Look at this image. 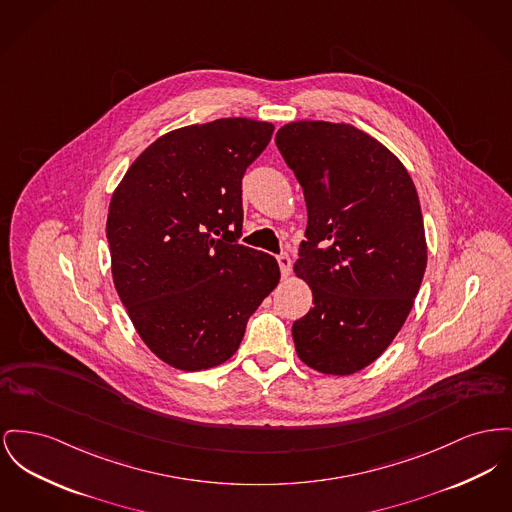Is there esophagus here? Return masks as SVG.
<instances>
[{
    "mask_svg": "<svg viewBox=\"0 0 512 512\" xmlns=\"http://www.w3.org/2000/svg\"><path fill=\"white\" fill-rule=\"evenodd\" d=\"M276 261H278V267H280L282 276L286 278V276L290 274V269H292V259H290V255H288V253H280V255L276 257Z\"/></svg>",
    "mask_w": 512,
    "mask_h": 512,
    "instance_id": "obj_1",
    "label": "esophagus"
}]
</instances>
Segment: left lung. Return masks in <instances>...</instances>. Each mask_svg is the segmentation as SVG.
<instances>
[{
	"mask_svg": "<svg viewBox=\"0 0 512 512\" xmlns=\"http://www.w3.org/2000/svg\"><path fill=\"white\" fill-rule=\"evenodd\" d=\"M274 141L307 205L294 271L313 307L292 327L296 352L311 369L352 375L389 348L418 296L427 265L418 191L354 125L294 121Z\"/></svg>",
	"mask_w": 512,
	"mask_h": 512,
	"instance_id": "8db88e82",
	"label": "left lung"
}]
</instances>
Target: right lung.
<instances>
[{
  "label": "right lung",
  "instance_id": "obj_1",
  "mask_svg": "<svg viewBox=\"0 0 512 512\" xmlns=\"http://www.w3.org/2000/svg\"><path fill=\"white\" fill-rule=\"evenodd\" d=\"M274 125L222 118L156 139L112 195V276L133 327L162 361L211 369L280 280L276 259L241 245V178Z\"/></svg>",
  "mask_w": 512,
  "mask_h": 512
}]
</instances>
